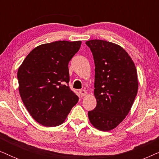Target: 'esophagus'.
<instances>
[{
  "label": "esophagus",
  "mask_w": 159,
  "mask_h": 159,
  "mask_svg": "<svg viewBox=\"0 0 159 159\" xmlns=\"http://www.w3.org/2000/svg\"><path fill=\"white\" fill-rule=\"evenodd\" d=\"M79 93L81 96H84L87 94V92L85 90H83V89H81V90H79Z\"/></svg>",
  "instance_id": "obj_1"
}]
</instances>
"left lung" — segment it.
Wrapping results in <instances>:
<instances>
[{
    "label": "left lung",
    "instance_id": "obj_1",
    "mask_svg": "<svg viewBox=\"0 0 159 159\" xmlns=\"http://www.w3.org/2000/svg\"><path fill=\"white\" fill-rule=\"evenodd\" d=\"M85 43L95 62L97 101L88 117L98 129L109 131L125 119L133 104L138 89L137 70L133 61L119 45L101 40Z\"/></svg>",
    "mask_w": 159,
    "mask_h": 159
}]
</instances>
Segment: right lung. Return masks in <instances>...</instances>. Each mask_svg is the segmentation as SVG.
I'll return each instance as SVG.
<instances>
[{
	"mask_svg": "<svg viewBox=\"0 0 159 159\" xmlns=\"http://www.w3.org/2000/svg\"><path fill=\"white\" fill-rule=\"evenodd\" d=\"M81 41H56L28 54L17 73L21 100L37 122L56 127L64 122L79 98L69 86L68 64Z\"/></svg>",
	"mask_w": 159,
	"mask_h": 159,
	"instance_id": "add662e5",
	"label": "right lung"
}]
</instances>
